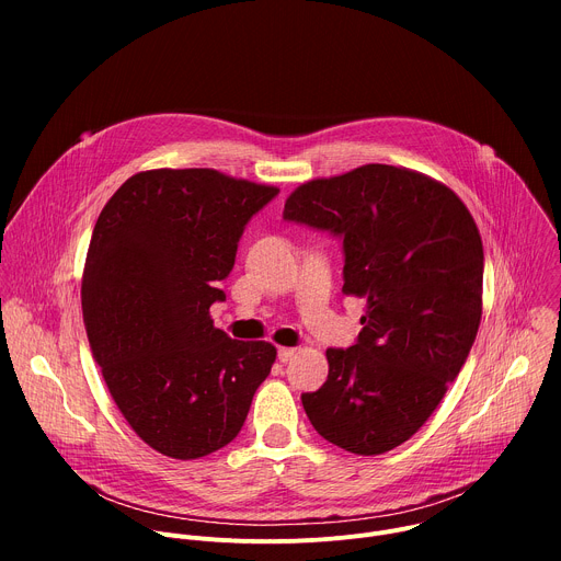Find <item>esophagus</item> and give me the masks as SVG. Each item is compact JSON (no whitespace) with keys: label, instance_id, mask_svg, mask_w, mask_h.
<instances>
[{"label":"esophagus","instance_id":"1","mask_svg":"<svg viewBox=\"0 0 561 561\" xmlns=\"http://www.w3.org/2000/svg\"><path fill=\"white\" fill-rule=\"evenodd\" d=\"M295 355H297V348H284V346H282V348L277 351V359H279L282 364L290 362Z\"/></svg>","mask_w":561,"mask_h":561}]
</instances>
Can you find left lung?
Masks as SVG:
<instances>
[{"label":"left lung","instance_id":"8db88e82","mask_svg":"<svg viewBox=\"0 0 561 561\" xmlns=\"http://www.w3.org/2000/svg\"><path fill=\"white\" fill-rule=\"evenodd\" d=\"M284 219L342 237V293L366 299L357 344L327 351L329 379L301 394L304 411L348 453L392 450L439 407L477 337V224L446 184L388 164L297 186Z\"/></svg>","mask_w":561,"mask_h":561}]
</instances>
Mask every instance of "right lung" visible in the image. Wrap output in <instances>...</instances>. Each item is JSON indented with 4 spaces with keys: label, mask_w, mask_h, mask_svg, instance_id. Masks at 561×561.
I'll return each instance as SVG.
<instances>
[{
    "label": "right lung",
    "mask_w": 561,
    "mask_h": 561,
    "mask_svg": "<svg viewBox=\"0 0 561 561\" xmlns=\"http://www.w3.org/2000/svg\"><path fill=\"white\" fill-rule=\"evenodd\" d=\"M279 188L213 169L128 178L98 217L82 277L95 362L124 420L157 453L197 459L242 431L277 351L213 327L217 284L249 219Z\"/></svg>",
    "instance_id": "1"
}]
</instances>
